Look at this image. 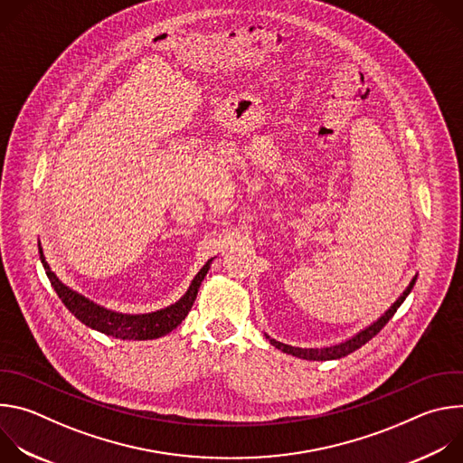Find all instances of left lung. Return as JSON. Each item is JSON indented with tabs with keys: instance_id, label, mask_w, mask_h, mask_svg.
I'll return each instance as SVG.
<instances>
[{
	"instance_id": "8db88e82",
	"label": "left lung",
	"mask_w": 463,
	"mask_h": 463,
	"mask_svg": "<svg viewBox=\"0 0 463 463\" xmlns=\"http://www.w3.org/2000/svg\"><path fill=\"white\" fill-rule=\"evenodd\" d=\"M416 280H418V275L411 280V284L407 286V289H405L398 298H395V302H393L377 320H373L372 324H368L366 327H363L361 332H357V334L352 335L350 339L341 341V343H337V345L322 346V348H300V346H291V345H284V343H280V341H277V339H271L268 334H263V335H266V339H269V343H271L277 350H280V352H284V354H288V355L298 357V359H306V361H332V359L346 357V355H350L352 352H355V350H359L361 346H364L370 339H373V337L381 332V329L384 327V324L393 317V313L398 311V307H400V306L405 302V298L411 295V291H412Z\"/></svg>"
}]
</instances>
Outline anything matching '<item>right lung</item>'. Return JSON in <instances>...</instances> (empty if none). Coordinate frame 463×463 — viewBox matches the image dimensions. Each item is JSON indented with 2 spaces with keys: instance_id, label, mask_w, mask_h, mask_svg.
<instances>
[{
  "instance_id": "1",
  "label": "right lung",
  "mask_w": 463,
  "mask_h": 463,
  "mask_svg": "<svg viewBox=\"0 0 463 463\" xmlns=\"http://www.w3.org/2000/svg\"><path fill=\"white\" fill-rule=\"evenodd\" d=\"M38 250H40V260L42 266L47 273V279L52 286V289L56 291V295L60 297V300L63 302V306L68 307L82 324H86L91 329H97V332L109 335L113 339H122V341H150V339H159L166 334H170L172 329H175L184 317L188 315V311L192 309V304L195 300L197 291H200L202 282L205 280L213 258L205 263V266L197 271V275L194 277V280L190 282L188 289L184 291V295L157 311L152 313H139V315H129V313H120V311H113L108 309L90 298H86L84 295L73 291L71 288L65 286L49 268V263L43 256V249L38 243Z\"/></svg>"
}]
</instances>
